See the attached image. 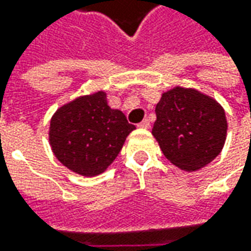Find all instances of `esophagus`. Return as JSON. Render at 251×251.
I'll return each instance as SVG.
<instances>
[{
	"label": "esophagus",
	"instance_id": "obj_1",
	"mask_svg": "<svg viewBox=\"0 0 251 251\" xmlns=\"http://www.w3.org/2000/svg\"><path fill=\"white\" fill-rule=\"evenodd\" d=\"M150 121L148 120H142L140 123V124H138V127H140V128H150Z\"/></svg>",
	"mask_w": 251,
	"mask_h": 251
}]
</instances>
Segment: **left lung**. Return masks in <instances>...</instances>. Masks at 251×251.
<instances>
[{
    "mask_svg": "<svg viewBox=\"0 0 251 251\" xmlns=\"http://www.w3.org/2000/svg\"><path fill=\"white\" fill-rule=\"evenodd\" d=\"M152 134L163 155L183 170L204 168L219 155L226 140L225 111L194 89L175 88L156 104Z\"/></svg>",
    "mask_w": 251,
    "mask_h": 251,
    "instance_id": "8db88e82",
    "label": "left lung"
}]
</instances>
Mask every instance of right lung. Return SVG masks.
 I'll return each mask as SVG.
<instances>
[{"mask_svg":"<svg viewBox=\"0 0 251 251\" xmlns=\"http://www.w3.org/2000/svg\"><path fill=\"white\" fill-rule=\"evenodd\" d=\"M135 126L111 109L104 92L81 96L55 111L50 145L64 166L82 176H96L117 158Z\"/></svg>","mask_w":251,"mask_h":251,"instance_id":"obj_1","label":"right lung"}]
</instances>
